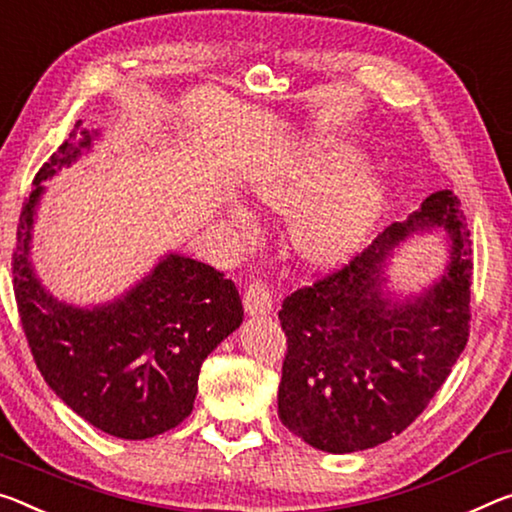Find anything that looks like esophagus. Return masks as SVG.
I'll use <instances>...</instances> for the list:
<instances>
[{
	"instance_id": "34e87169",
	"label": "esophagus",
	"mask_w": 512,
	"mask_h": 512,
	"mask_svg": "<svg viewBox=\"0 0 512 512\" xmlns=\"http://www.w3.org/2000/svg\"><path fill=\"white\" fill-rule=\"evenodd\" d=\"M243 307L250 316H266L273 312V289L266 280L255 278L243 294Z\"/></svg>"
}]
</instances>
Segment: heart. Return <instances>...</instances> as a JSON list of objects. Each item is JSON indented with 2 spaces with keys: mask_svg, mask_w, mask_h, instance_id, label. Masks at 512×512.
Wrapping results in <instances>:
<instances>
[{
  "mask_svg": "<svg viewBox=\"0 0 512 512\" xmlns=\"http://www.w3.org/2000/svg\"><path fill=\"white\" fill-rule=\"evenodd\" d=\"M360 164L351 143L319 136L282 164L259 168L250 177L253 196L278 212H298L294 243L312 264L337 266L351 259L385 207V182ZM232 221L250 230V216L232 209Z\"/></svg>",
  "mask_w": 512,
  "mask_h": 512,
  "instance_id": "1",
  "label": "heart"
}]
</instances>
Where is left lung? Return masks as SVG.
<instances>
[{
    "label": "left lung",
    "instance_id": "1",
    "mask_svg": "<svg viewBox=\"0 0 512 512\" xmlns=\"http://www.w3.org/2000/svg\"><path fill=\"white\" fill-rule=\"evenodd\" d=\"M445 232L450 259L419 295L388 289V259L424 231ZM472 241L453 191L428 196L342 269L296 289L278 319L287 355L278 415L314 449L353 453L378 446L415 421L469 337Z\"/></svg>",
    "mask_w": 512,
    "mask_h": 512
}]
</instances>
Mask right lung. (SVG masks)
<instances>
[{"mask_svg":"<svg viewBox=\"0 0 512 512\" xmlns=\"http://www.w3.org/2000/svg\"><path fill=\"white\" fill-rule=\"evenodd\" d=\"M81 120L43 164L24 200L13 253L20 321L45 383L81 419L123 440H148L191 415L202 362L241 326L239 291L214 266L168 253L123 296L77 307L45 289L31 264L43 182L91 150Z\"/></svg>","mask_w":512,"mask_h":512,"instance_id":"1","label":"right lung"}]
</instances>
